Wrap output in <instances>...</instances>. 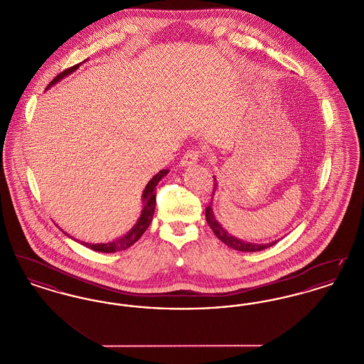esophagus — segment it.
<instances>
[{
    "mask_svg": "<svg viewBox=\"0 0 364 364\" xmlns=\"http://www.w3.org/2000/svg\"><path fill=\"white\" fill-rule=\"evenodd\" d=\"M199 158H200V151L199 150H196V149H192V150H188L184 156L181 158V161H180V165L181 166H190L192 164H196L198 161H199Z\"/></svg>",
    "mask_w": 364,
    "mask_h": 364,
    "instance_id": "1",
    "label": "esophagus"
}]
</instances>
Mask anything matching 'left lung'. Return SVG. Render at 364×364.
<instances>
[{"label":"left lung","instance_id":"left-lung-1","mask_svg":"<svg viewBox=\"0 0 364 364\" xmlns=\"http://www.w3.org/2000/svg\"><path fill=\"white\" fill-rule=\"evenodd\" d=\"M217 190V181H215V177H214V188H213V196ZM213 199V198H211ZM213 200L210 202L208 208H206V221H208V226L211 228V230L214 232V235L221 240L223 242H225L228 247L233 248V250H237V251H242V252H257V251H262V250H266L272 245H274L278 240L276 242H266V244H255V242H244L242 239H237L235 236H232L229 232H226L225 229L221 226V224L217 221L215 215H214V211H213Z\"/></svg>","mask_w":364,"mask_h":364}]
</instances>
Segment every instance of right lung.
I'll list each match as a JSON object with an SVG mask.
<instances>
[{
	"label": "right lung",
	"mask_w": 364,
	"mask_h": 364,
	"mask_svg": "<svg viewBox=\"0 0 364 364\" xmlns=\"http://www.w3.org/2000/svg\"><path fill=\"white\" fill-rule=\"evenodd\" d=\"M80 64L72 67L70 70H64L63 73L57 75L50 85L46 87V90L53 85H55L57 82H60L61 79H64L67 75L72 73L73 70H77ZM169 172V169H162L147 183L146 188L141 193V200H143V208H141V214L139 217L138 223L134 225L132 229H129V232H127L122 237H117L114 240L109 242H100V244H92V242H85L77 240L80 244H83L87 248H91L94 251L98 252H117V251H122L129 248L131 245H134L135 242H138L139 239L141 237V235L146 232V229L151 224L153 221V215H154V210H156V186L159 183V180H162V177H165ZM67 235V233H65ZM76 240V239H73Z\"/></svg>",
	"instance_id": "1"
}]
</instances>
